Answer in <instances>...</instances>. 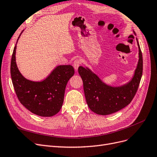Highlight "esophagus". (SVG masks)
Instances as JSON below:
<instances>
[{"mask_svg": "<svg viewBox=\"0 0 157 157\" xmlns=\"http://www.w3.org/2000/svg\"><path fill=\"white\" fill-rule=\"evenodd\" d=\"M81 63H82V61H81V60L79 59L74 60V61L73 63V66H74V68L75 71H77L78 67L80 66Z\"/></svg>", "mask_w": 157, "mask_h": 157, "instance_id": "obj_1", "label": "esophagus"}]
</instances>
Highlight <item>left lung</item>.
Segmentation results:
<instances>
[{"label":"left lung","instance_id":"8db88e82","mask_svg":"<svg viewBox=\"0 0 157 157\" xmlns=\"http://www.w3.org/2000/svg\"><path fill=\"white\" fill-rule=\"evenodd\" d=\"M134 34L136 35L135 32ZM139 59L134 76L127 83L120 86L106 85L87 67H79L78 72L83 82L86 103L94 113L108 115L122 109L131 102L140 84L143 71V59L138 39Z\"/></svg>","mask_w":157,"mask_h":157}]
</instances>
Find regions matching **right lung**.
Segmentation results:
<instances>
[{
    "instance_id": "add662e5",
    "label": "right lung",
    "mask_w": 157,
    "mask_h": 157,
    "mask_svg": "<svg viewBox=\"0 0 157 157\" xmlns=\"http://www.w3.org/2000/svg\"><path fill=\"white\" fill-rule=\"evenodd\" d=\"M17 43L11 57L10 68L17 96L23 106L32 113L43 117H52L60 111L67 84L74 74V69L71 65H59L42 82L28 80L21 74L17 66Z\"/></svg>"
}]
</instances>
